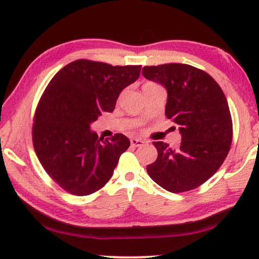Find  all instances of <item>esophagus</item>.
<instances>
[{
    "label": "esophagus",
    "instance_id": "esophagus-1",
    "mask_svg": "<svg viewBox=\"0 0 259 259\" xmlns=\"http://www.w3.org/2000/svg\"><path fill=\"white\" fill-rule=\"evenodd\" d=\"M131 146H134V148H138V146H143L145 144L144 141L142 140H138V138H131Z\"/></svg>",
    "mask_w": 259,
    "mask_h": 259
}]
</instances>
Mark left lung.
<instances>
[{
    "instance_id": "8db88e82",
    "label": "left lung",
    "mask_w": 259,
    "mask_h": 259,
    "mask_svg": "<svg viewBox=\"0 0 259 259\" xmlns=\"http://www.w3.org/2000/svg\"><path fill=\"white\" fill-rule=\"evenodd\" d=\"M142 72L166 88L165 115L181 134L178 150L153 142L158 157L146 171L168 192L194 190L218 171L230 150L233 121L225 93L208 73L187 64L144 66Z\"/></svg>"
}]
</instances>
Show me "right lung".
<instances>
[{"instance_id": "add662e5", "label": "right lung", "mask_w": 259, "mask_h": 259, "mask_svg": "<svg viewBox=\"0 0 259 259\" xmlns=\"http://www.w3.org/2000/svg\"><path fill=\"white\" fill-rule=\"evenodd\" d=\"M141 67L79 59L45 88L33 118V148L48 175L66 192L90 195L113 176L130 141L122 134L103 141L91 124L115 109L119 93L138 79Z\"/></svg>"}]
</instances>
